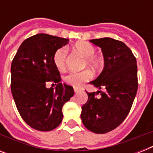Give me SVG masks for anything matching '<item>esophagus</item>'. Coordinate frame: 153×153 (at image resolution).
<instances>
[{
	"mask_svg": "<svg viewBox=\"0 0 153 153\" xmlns=\"http://www.w3.org/2000/svg\"><path fill=\"white\" fill-rule=\"evenodd\" d=\"M74 92H75V93H78V92H79V91H81V90H80V89H79V88H77V87H74Z\"/></svg>",
	"mask_w": 153,
	"mask_h": 153,
	"instance_id": "34e87169",
	"label": "esophagus"
}]
</instances>
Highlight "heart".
<instances>
[{"mask_svg": "<svg viewBox=\"0 0 153 153\" xmlns=\"http://www.w3.org/2000/svg\"><path fill=\"white\" fill-rule=\"evenodd\" d=\"M74 48L79 51L83 57L86 58L84 65H88L93 69H97L100 66V62L98 58L94 56L96 53V48L90 43L87 42H78L74 45ZM67 48L65 47L60 48L55 51L53 55V61L55 67L58 69L64 68L67 60ZM92 77V73L89 70H85L81 72L71 71L64 77V81L68 85L74 87L80 86L87 82Z\"/></svg>", "mask_w": 153, "mask_h": 153, "instance_id": "obj_1", "label": "heart"}]
</instances>
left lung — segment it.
<instances>
[{"instance_id": "8db88e82", "label": "left lung", "mask_w": 153, "mask_h": 153, "mask_svg": "<svg viewBox=\"0 0 153 153\" xmlns=\"http://www.w3.org/2000/svg\"><path fill=\"white\" fill-rule=\"evenodd\" d=\"M90 42L101 48L104 57L103 71L90 83L102 91L86 92L81 119L91 132L105 133L120 126L130 111L138 88L137 60L123 42L109 37Z\"/></svg>"}]
</instances>
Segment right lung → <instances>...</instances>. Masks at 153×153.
Segmentation results:
<instances>
[{"label": "right lung", "mask_w": 153, "mask_h": 153, "mask_svg": "<svg viewBox=\"0 0 153 153\" xmlns=\"http://www.w3.org/2000/svg\"><path fill=\"white\" fill-rule=\"evenodd\" d=\"M69 39L39 33L27 38L18 49L11 65V91L23 120L39 131H51L62 122L63 105L74 95V89L60 82L53 61L58 49ZM47 81L57 83L47 88Z\"/></svg>", "instance_id": "1"}]
</instances>
